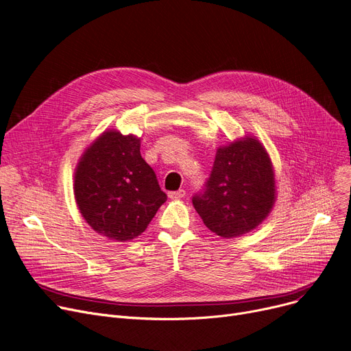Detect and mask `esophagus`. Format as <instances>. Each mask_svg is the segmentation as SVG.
I'll list each match as a JSON object with an SVG mask.
<instances>
[{"mask_svg":"<svg viewBox=\"0 0 351 351\" xmlns=\"http://www.w3.org/2000/svg\"><path fill=\"white\" fill-rule=\"evenodd\" d=\"M186 195V191L184 190H177V191H170L169 193V197L171 198V199H177V198H182V197H184Z\"/></svg>","mask_w":351,"mask_h":351,"instance_id":"1","label":"esophagus"}]
</instances>
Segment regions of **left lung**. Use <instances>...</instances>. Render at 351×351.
I'll return each mask as SVG.
<instances>
[{
  "instance_id": "1",
  "label": "left lung",
  "mask_w": 351,
  "mask_h": 351,
  "mask_svg": "<svg viewBox=\"0 0 351 351\" xmlns=\"http://www.w3.org/2000/svg\"><path fill=\"white\" fill-rule=\"evenodd\" d=\"M276 202L274 169L264 145L245 136L217 149L204 190L193 206L208 230L240 237L260 226Z\"/></svg>"
}]
</instances>
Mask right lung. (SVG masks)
<instances>
[{
	"mask_svg": "<svg viewBox=\"0 0 351 351\" xmlns=\"http://www.w3.org/2000/svg\"><path fill=\"white\" fill-rule=\"evenodd\" d=\"M140 138L108 130L81 156L74 195L88 226L112 241H130L145 231L165 203L154 170L140 154Z\"/></svg>",
	"mask_w": 351,
	"mask_h": 351,
	"instance_id": "add662e5",
	"label": "right lung"
}]
</instances>
